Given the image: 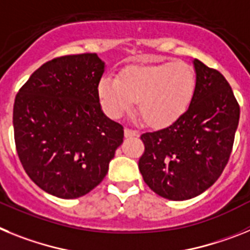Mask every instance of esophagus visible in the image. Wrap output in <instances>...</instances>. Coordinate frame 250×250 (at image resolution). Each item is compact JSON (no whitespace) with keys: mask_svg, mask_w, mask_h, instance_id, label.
<instances>
[{"mask_svg":"<svg viewBox=\"0 0 250 250\" xmlns=\"http://www.w3.org/2000/svg\"><path fill=\"white\" fill-rule=\"evenodd\" d=\"M134 136H138V132L133 131V129H129V128H125V137H134Z\"/></svg>","mask_w":250,"mask_h":250,"instance_id":"obj_1","label":"esophagus"}]
</instances>
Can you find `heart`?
I'll list each match as a JSON object with an SVG mask.
<instances>
[{
  "label": "heart",
  "instance_id": "obj_1",
  "mask_svg": "<svg viewBox=\"0 0 250 250\" xmlns=\"http://www.w3.org/2000/svg\"><path fill=\"white\" fill-rule=\"evenodd\" d=\"M196 78L186 62L133 65L123 69L118 79L102 78L98 98L104 113L118 119L131 112L137 101L138 112L152 127H166L184 116L194 99Z\"/></svg>",
  "mask_w": 250,
  "mask_h": 250
}]
</instances>
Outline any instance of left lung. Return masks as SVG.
I'll return each instance as SVG.
<instances>
[{
  "label": "left lung",
  "instance_id": "1",
  "mask_svg": "<svg viewBox=\"0 0 250 250\" xmlns=\"http://www.w3.org/2000/svg\"><path fill=\"white\" fill-rule=\"evenodd\" d=\"M196 88L184 116L168 127L141 136L138 168L157 195L173 201L203 194L219 179L231 153L240 108L218 70L194 59Z\"/></svg>",
  "mask_w": 250,
  "mask_h": 250
}]
</instances>
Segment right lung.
Wrapping results in <instances>:
<instances>
[{
	"instance_id": "add662e5",
	"label": "right lung",
	"mask_w": 250,
	"mask_h": 250,
	"mask_svg": "<svg viewBox=\"0 0 250 250\" xmlns=\"http://www.w3.org/2000/svg\"><path fill=\"white\" fill-rule=\"evenodd\" d=\"M105 62L97 54L45 62L14 104L17 155L30 179L50 195L77 199L105 177L123 127L103 113L98 83Z\"/></svg>"
}]
</instances>
